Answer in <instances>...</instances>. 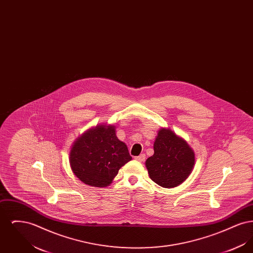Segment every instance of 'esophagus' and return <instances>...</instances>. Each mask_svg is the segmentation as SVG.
<instances>
[{"label": "esophagus", "instance_id": "1", "mask_svg": "<svg viewBox=\"0 0 253 253\" xmlns=\"http://www.w3.org/2000/svg\"><path fill=\"white\" fill-rule=\"evenodd\" d=\"M135 160H137V161H144L145 160V155L144 154H142V155H140V156H137V157H133Z\"/></svg>", "mask_w": 253, "mask_h": 253}]
</instances>
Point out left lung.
<instances>
[{"label": "left lung", "mask_w": 253, "mask_h": 253, "mask_svg": "<svg viewBox=\"0 0 253 253\" xmlns=\"http://www.w3.org/2000/svg\"><path fill=\"white\" fill-rule=\"evenodd\" d=\"M155 154L146 160L150 178L164 188L176 187L193 170L194 153L188 143L168 129L160 130L155 144Z\"/></svg>", "instance_id": "left-lung-1"}]
</instances>
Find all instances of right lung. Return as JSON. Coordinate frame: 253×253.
<instances>
[{"instance_id":"add662e5","label":"right lung","mask_w":253,"mask_h":253,"mask_svg":"<svg viewBox=\"0 0 253 253\" xmlns=\"http://www.w3.org/2000/svg\"><path fill=\"white\" fill-rule=\"evenodd\" d=\"M131 159L127 146L117 137L114 126L101 125L85 132L70 152L73 172L93 187L108 186Z\"/></svg>"}]
</instances>
